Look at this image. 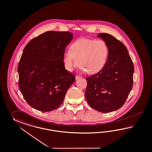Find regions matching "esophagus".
<instances>
[{"label":"esophagus","mask_w":152,"mask_h":152,"mask_svg":"<svg viewBox=\"0 0 152 152\" xmlns=\"http://www.w3.org/2000/svg\"><path fill=\"white\" fill-rule=\"evenodd\" d=\"M75 78H76V80H78V79H79V78H81V76H80L76 75V76H75Z\"/></svg>","instance_id":"esophagus-1"}]
</instances>
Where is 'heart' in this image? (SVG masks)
I'll return each mask as SVG.
<instances>
[{"label":"heart","instance_id":"heart-1","mask_svg":"<svg viewBox=\"0 0 152 152\" xmlns=\"http://www.w3.org/2000/svg\"><path fill=\"white\" fill-rule=\"evenodd\" d=\"M109 52V47L103 40L80 38L71 44L70 50L64 52V65L71 71L78 65L83 72L94 74L103 69Z\"/></svg>","mask_w":152,"mask_h":152}]
</instances>
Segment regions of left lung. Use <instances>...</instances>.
I'll list each match as a JSON object with an SVG mask.
<instances>
[{
  "label": "left lung",
  "mask_w": 152,
  "mask_h": 152,
  "mask_svg": "<svg viewBox=\"0 0 152 152\" xmlns=\"http://www.w3.org/2000/svg\"><path fill=\"white\" fill-rule=\"evenodd\" d=\"M109 47L107 61L103 69L86 78L85 97L91 107L101 113L120 109L133 86L134 66L125 45L111 34H98Z\"/></svg>",
  "instance_id": "left-lung-1"
}]
</instances>
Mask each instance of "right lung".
Segmentation results:
<instances>
[{"label": "right lung", "mask_w": 152, "mask_h": 152, "mask_svg": "<svg viewBox=\"0 0 152 152\" xmlns=\"http://www.w3.org/2000/svg\"><path fill=\"white\" fill-rule=\"evenodd\" d=\"M73 38L69 32L48 31L23 49L18 71L19 89L27 103L39 111H52L63 103L75 76L66 70L63 56Z\"/></svg>", "instance_id": "add662e5"}]
</instances>
